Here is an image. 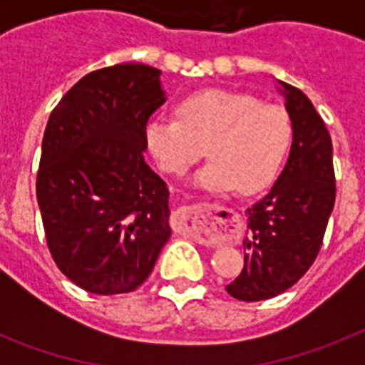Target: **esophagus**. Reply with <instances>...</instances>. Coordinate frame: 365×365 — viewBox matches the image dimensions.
I'll use <instances>...</instances> for the list:
<instances>
[{
	"label": "esophagus",
	"instance_id": "esophagus-1",
	"mask_svg": "<svg viewBox=\"0 0 365 365\" xmlns=\"http://www.w3.org/2000/svg\"><path fill=\"white\" fill-rule=\"evenodd\" d=\"M223 210L222 206L216 205H206V202H199V205H185L180 210V222L182 227L187 229L189 233L200 235L205 233L206 223L210 222L212 217L216 216L217 212Z\"/></svg>",
	"mask_w": 365,
	"mask_h": 365
}]
</instances>
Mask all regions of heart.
<instances>
[{
  "instance_id": "b5f03b06",
  "label": "heart",
  "mask_w": 365,
  "mask_h": 365,
  "mask_svg": "<svg viewBox=\"0 0 365 365\" xmlns=\"http://www.w3.org/2000/svg\"><path fill=\"white\" fill-rule=\"evenodd\" d=\"M176 113L145 123V145L168 174H183L206 145L210 160L193 176L205 191L259 193L274 182L292 145L288 113L250 94L206 88L180 100Z\"/></svg>"
}]
</instances>
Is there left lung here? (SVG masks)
Instances as JSON below:
<instances>
[{
	"label": "left lung",
	"mask_w": 365,
	"mask_h": 365,
	"mask_svg": "<svg viewBox=\"0 0 365 365\" xmlns=\"http://www.w3.org/2000/svg\"><path fill=\"white\" fill-rule=\"evenodd\" d=\"M292 121V149L271 191L246 210L244 269L225 289L239 301L277 297L314 263L335 205L334 145L314 106L278 81Z\"/></svg>",
	"instance_id": "1"
}]
</instances>
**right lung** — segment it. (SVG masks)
Instances as JSON below:
<instances>
[{
	"label": "right lung",
	"mask_w": 365,
	"mask_h": 365,
	"mask_svg": "<svg viewBox=\"0 0 365 365\" xmlns=\"http://www.w3.org/2000/svg\"><path fill=\"white\" fill-rule=\"evenodd\" d=\"M166 102L160 70L91 71L48 117L37 205L58 269L91 294L134 292L170 239L166 183L143 159V126Z\"/></svg>",
	"instance_id": "obj_1"
}]
</instances>
